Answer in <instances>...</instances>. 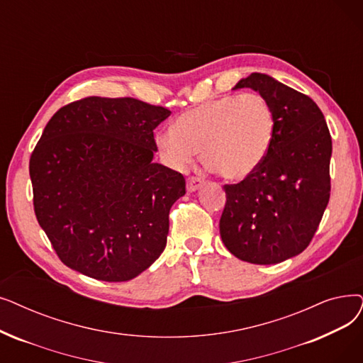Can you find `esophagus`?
<instances>
[{
    "label": "esophagus",
    "instance_id": "esophagus-1",
    "mask_svg": "<svg viewBox=\"0 0 363 363\" xmlns=\"http://www.w3.org/2000/svg\"><path fill=\"white\" fill-rule=\"evenodd\" d=\"M203 184H204V179L197 178V177H191V178H188V181H186V190L190 193L197 191L203 186Z\"/></svg>",
    "mask_w": 363,
    "mask_h": 363
}]
</instances>
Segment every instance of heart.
<instances>
[{
	"mask_svg": "<svg viewBox=\"0 0 363 363\" xmlns=\"http://www.w3.org/2000/svg\"><path fill=\"white\" fill-rule=\"evenodd\" d=\"M276 129L270 102L258 93L231 94L203 102L182 113L173 128L157 133L166 163L178 170L197 151L212 172L230 181L252 175L270 151Z\"/></svg>",
	"mask_w": 363,
	"mask_h": 363,
	"instance_id": "heart-1",
	"label": "heart"
}]
</instances>
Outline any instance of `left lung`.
Returning a JSON list of instances; mask_svg holds the SVG:
<instances>
[{"instance_id":"1","label":"left lung","mask_w":363,"mask_h":363,"mask_svg":"<svg viewBox=\"0 0 363 363\" xmlns=\"http://www.w3.org/2000/svg\"><path fill=\"white\" fill-rule=\"evenodd\" d=\"M245 87L270 102L276 129L262 164L242 182L224 186L219 233L234 257L269 265L301 254L316 233L329 201L333 139L307 94L259 72L233 90Z\"/></svg>"}]
</instances>
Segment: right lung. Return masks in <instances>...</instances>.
<instances>
[{
    "mask_svg": "<svg viewBox=\"0 0 363 363\" xmlns=\"http://www.w3.org/2000/svg\"><path fill=\"white\" fill-rule=\"evenodd\" d=\"M170 116L133 98L62 106L30 155L38 224L69 269L104 281L139 276L162 255L179 172L152 163L154 129Z\"/></svg>",
    "mask_w": 363,
    "mask_h": 363,
    "instance_id": "obj_1",
    "label": "right lung"
}]
</instances>
